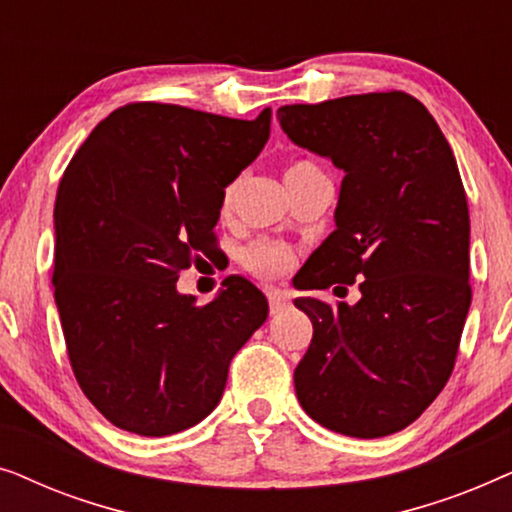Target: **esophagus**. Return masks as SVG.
I'll return each mask as SVG.
<instances>
[{"instance_id":"34e87169","label":"esophagus","mask_w":512,"mask_h":512,"mask_svg":"<svg viewBox=\"0 0 512 512\" xmlns=\"http://www.w3.org/2000/svg\"><path fill=\"white\" fill-rule=\"evenodd\" d=\"M268 303H270V314H279V312H284L286 307L291 305L289 300H286V298L282 296V293H277V291L268 293Z\"/></svg>"}]
</instances>
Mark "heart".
<instances>
[{
  "label": "heart",
  "instance_id": "b5f03b06",
  "mask_svg": "<svg viewBox=\"0 0 512 512\" xmlns=\"http://www.w3.org/2000/svg\"><path fill=\"white\" fill-rule=\"evenodd\" d=\"M307 174H319V167L307 163V160H300V163H293L286 167V174H284V181H291V179H298V177H307ZM235 191H237V184L226 186V191L221 195V209L223 212H228L230 205H233V198H235ZM240 261L244 268L249 272H254L256 277L261 279H277L286 275L293 268V258L291 249H286L284 244L279 242H270V240H256L251 242L249 247L242 249L240 254Z\"/></svg>",
  "mask_w": 512,
  "mask_h": 512
}]
</instances>
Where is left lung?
I'll use <instances>...</instances> for the list:
<instances>
[{"label":"left lung","instance_id":"8db88e82","mask_svg":"<svg viewBox=\"0 0 512 512\" xmlns=\"http://www.w3.org/2000/svg\"><path fill=\"white\" fill-rule=\"evenodd\" d=\"M277 118L293 144L345 172L335 230L298 289L359 279L361 291L356 305L293 300L314 328L293 373L298 401L342 436H389L450 380L471 307L457 160L424 104L398 90L289 104Z\"/></svg>","mask_w":512,"mask_h":512}]
</instances>
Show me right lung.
<instances>
[{"instance_id":"right-lung-1","label":"right lung","mask_w":512,"mask_h":512,"mask_svg":"<svg viewBox=\"0 0 512 512\" xmlns=\"http://www.w3.org/2000/svg\"><path fill=\"white\" fill-rule=\"evenodd\" d=\"M272 111L237 121L139 102L95 125L55 198V305L76 382L118 429L160 438L219 405L230 359L268 319L249 279L207 305L179 272L214 242L221 195L263 151Z\"/></svg>"}]
</instances>
